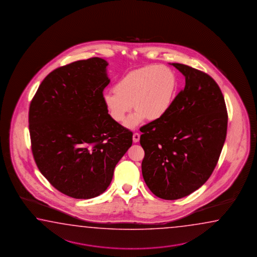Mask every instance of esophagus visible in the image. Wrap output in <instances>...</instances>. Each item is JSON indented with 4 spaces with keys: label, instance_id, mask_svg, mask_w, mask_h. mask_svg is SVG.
<instances>
[{
    "label": "esophagus",
    "instance_id": "34e87169",
    "mask_svg": "<svg viewBox=\"0 0 257 257\" xmlns=\"http://www.w3.org/2000/svg\"><path fill=\"white\" fill-rule=\"evenodd\" d=\"M140 138H141V134L140 133H138V132H135L134 134H133V142H139L140 141Z\"/></svg>",
    "mask_w": 257,
    "mask_h": 257
}]
</instances>
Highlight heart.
I'll return each instance as SVG.
<instances>
[{"mask_svg":"<svg viewBox=\"0 0 257 257\" xmlns=\"http://www.w3.org/2000/svg\"><path fill=\"white\" fill-rule=\"evenodd\" d=\"M178 78L166 66L150 65L131 71L114 85V91H106L103 100L111 117L122 122L131 107L136 111L126 125L134 127L145 117L156 120L166 114L176 96Z\"/></svg>","mask_w":257,"mask_h":257,"instance_id":"b5f03b06","label":"heart"}]
</instances>
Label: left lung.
Listing matches in <instances>:
<instances>
[{
    "instance_id": "1",
    "label": "left lung",
    "mask_w": 257,
    "mask_h": 257,
    "mask_svg": "<svg viewBox=\"0 0 257 257\" xmlns=\"http://www.w3.org/2000/svg\"><path fill=\"white\" fill-rule=\"evenodd\" d=\"M185 87L164 116L141 126L145 151L141 170L147 186L164 200L187 196L202 186L216 166L227 133L226 106L206 73L172 63Z\"/></svg>"
}]
</instances>
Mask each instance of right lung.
<instances>
[{"label":"right lung","mask_w":257,"mask_h":257,"mask_svg":"<svg viewBox=\"0 0 257 257\" xmlns=\"http://www.w3.org/2000/svg\"><path fill=\"white\" fill-rule=\"evenodd\" d=\"M107 62L99 57L52 71L29 107L34 159L57 191L91 199L109 186L133 133L114 120L103 100Z\"/></svg>","instance_id":"obj_1"}]
</instances>
